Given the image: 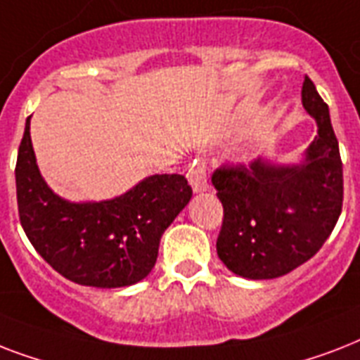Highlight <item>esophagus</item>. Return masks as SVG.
<instances>
[{"mask_svg":"<svg viewBox=\"0 0 360 360\" xmlns=\"http://www.w3.org/2000/svg\"><path fill=\"white\" fill-rule=\"evenodd\" d=\"M188 181H191L192 191L196 192H205L209 188L207 183V174H205V164L203 160H194V164L188 169Z\"/></svg>","mask_w":360,"mask_h":360,"instance_id":"34e87169","label":"esophagus"}]
</instances>
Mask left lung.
Returning a JSON list of instances; mask_svg holds the SVG:
<instances>
[{"label": "left lung", "instance_id": "left-lung-1", "mask_svg": "<svg viewBox=\"0 0 360 360\" xmlns=\"http://www.w3.org/2000/svg\"><path fill=\"white\" fill-rule=\"evenodd\" d=\"M301 95L318 123L301 162L257 158L248 168H219L211 179L224 207L217 254L243 278L291 273L323 246L342 213L344 175L329 106L308 76Z\"/></svg>", "mask_w": 360, "mask_h": 360}]
</instances>
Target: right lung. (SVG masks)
<instances>
[{
    "mask_svg": "<svg viewBox=\"0 0 360 360\" xmlns=\"http://www.w3.org/2000/svg\"><path fill=\"white\" fill-rule=\"evenodd\" d=\"M20 224L61 276L91 288H124L151 273L164 230L191 202L179 174L149 175L103 202H69L42 179L25 121L16 158Z\"/></svg>",
    "mask_w": 360,
    "mask_h": 360,
    "instance_id": "obj_1",
    "label": "right lung"
}]
</instances>
